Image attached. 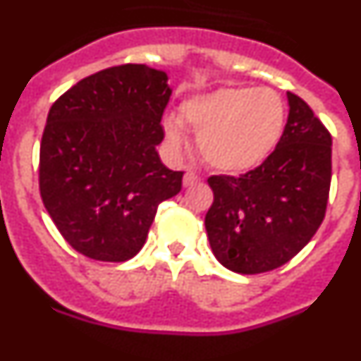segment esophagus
Instances as JSON below:
<instances>
[{
	"mask_svg": "<svg viewBox=\"0 0 361 361\" xmlns=\"http://www.w3.org/2000/svg\"><path fill=\"white\" fill-rule=\"evenodd\" d=\"M200 180H202V178H200V175H197L195 171H186V173H184V186L186 188H190V186H195V184H200Z\"/></svg>",
	"mask_w": 361,
	"mask_h": 361,
	"instance_id": "1",
	"label": "esophagus"
}]
</instances>
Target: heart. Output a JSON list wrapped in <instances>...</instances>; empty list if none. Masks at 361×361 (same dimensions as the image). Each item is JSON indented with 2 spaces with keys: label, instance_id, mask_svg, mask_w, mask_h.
<instances>
[{
  "label": "heart",
  "instance_id": "1",
  "mask_svg": "<svg viewBox=\"0 0 361 361\" xmlns=\"http://www.w3.org/2000/svg\"><path fill=\"white\" fill-rule=\"evenodd\" d=\"M178 119L199 133V153L209 168L235 175L271 157L283 135L288 110L276 92L228 86L188 97L178 108ZM180 123H164L166 142L177 152L188 141Z\"/></svg>",
  "mask_w": 361,
  "mask_h": 361
}]
</instances>
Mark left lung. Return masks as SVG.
<instances>
[{"instance_id": "8db88e82", "label": "left lung", "mask_w": 361, "mask_h": 361, "mask_svg": "<svg viewBox=\"0 0 361 361\" xmlns=\"http://www.w3.org/2000/svg\"><path fill=\"white\" fill-rule=\"evenodd\" d=\"M289 116L275 152L245 173L212 175L204 224L213 255L240 275L289 262L324 222L331 188L329 130L288 92Z\"/></svg>"}]
</instances>
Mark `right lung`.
Wrapping results in <instances>:
<instances>
[{
    "label": "right lung",
    "mask_w": 361,
    "mask_h": 361,
    "mask_svg": "<svg viewBox=\"0 0 361 361\" xmlns=\"http://www.w3.org/2000/svg\"><path fill=\"white\" fill-rule=\"evenodd\" d=\"M168 75L146 65L104 68L52 104L39 148V193L78 253L124 262L145 245L159 204L184 171L159 159Z\"/></svg>",
    "instance_id": "1"
}]
</instances>
